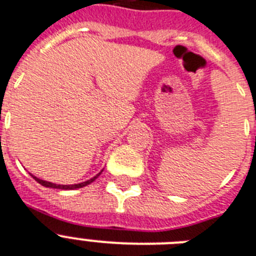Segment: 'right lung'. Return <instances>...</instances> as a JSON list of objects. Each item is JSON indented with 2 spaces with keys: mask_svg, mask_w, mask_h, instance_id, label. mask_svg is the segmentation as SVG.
<instances>
[{
  "mask_svg": "<svg viewBox=\"0 0 256 256\" xmlns=\"http://www.w3.org/2000/svg\"><path fill=\"white\" fill-rule=\"evenodd\" d=\"M100 174V172H99ZM99 174L96 175V176H94L92 179H88V180L84 182V183H78V184H70V186H64V184H54V183H50V182H46V180H42V179L36 178V176H34V179L38 182V183H40L42 186H44V187H50V188H58V190H76V188H81V187H85V186L90 184L92 182H94L95 179L98 178Z\"/></svg>",
  "mask_w": 256,
  "mask_h": 256,
  "instance_id": "obj_1",
  "label": "right lung"
}]
</instances>
